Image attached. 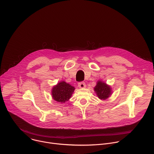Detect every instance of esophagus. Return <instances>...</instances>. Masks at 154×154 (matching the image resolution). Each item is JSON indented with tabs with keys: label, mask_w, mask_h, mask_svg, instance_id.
<instances>
[{
	"label": "esophagus",
	"mask_w": 154,
	"mask_h": 154,
	"mask_svg": "<svg viewBox=\"0 0 154 154\" xmlns=\"http://www.w3.org/2000/svg\"><path fill=\"white\" fill-rule=\"evenodd\" d=\"M78 85H79V88H85V87L86 86V85H85V82H79V83H78Z\"/></svg>",
	"instance_id": "34e87169"
}]
</instances>
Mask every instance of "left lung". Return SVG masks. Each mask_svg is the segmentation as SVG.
<instances>
[{
    "label": "left lung",
    "mask_w": 154,
    "mask_h": 154,
    "mask_svg": "<svg viewBox=\"0 0 154 154\" xmlns=\"http://www.w3.org/2000/svg\"><path fill=\"white\" fill-rule=\"evenodd\" d=\"M94 91H96L98 97L100 99H106L111 94V88L106 83L99 81L94 87Z\"/></svg>",
    "instance_id": "8db88e82"
}]
</instances>
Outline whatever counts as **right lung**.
<instances>
[{
  "label": "right lung",
  "instance_id": "obj_1",
  "mask_svg": "<svg viewBox=\"0 0 154 154\" xmlns=\"http://www.w3.org/2000/svg\"><path fill=\"white\" fill-rule=\"evenodd\" d=\"M75 88L65 82H61L55 86L52 89V97L58 102L64 103L68 101L72 96Z\"/></svg>",
  "mask_w": 154,
  "mask_h": 154
}]
</instances>
